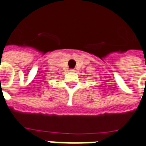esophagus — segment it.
<instances>
[{
  "instance_id": "34e87169",
  "label": "esophagus",
  "mask_w": 146,
  "mask_h": 146,
  "mask_svg": "<svg viewBox=\"0 0 146 146\" xmlns=\"http://www.w3.org/2000/svg\"><path fill=\"white\" fill-rule=\"evenodd\" d=\"M75 71V69H71V70H70V71H72V72H74Z\"/></svg>"
}]
</instances>
